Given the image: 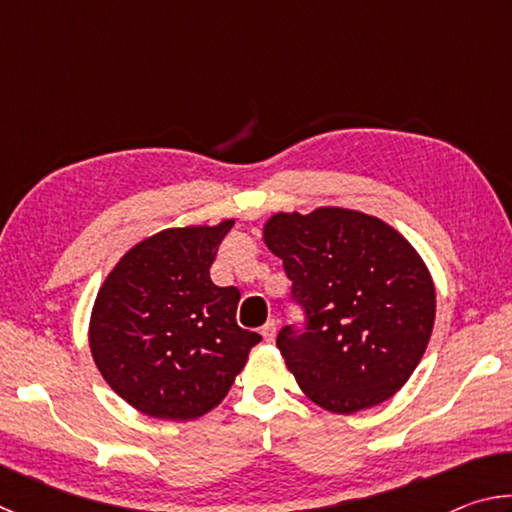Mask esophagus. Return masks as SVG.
Masks as SVG:
<instances>
[{"mask_svg": "<svg viewBox=\"0 0 512 512\" xmlns=\"http://www.w3.org/2000/svg\"><path fill=\"white\" fill-rule=\"evenodd\" d=\"M275 329H277V323H275V320H268L266 325H262V336H264V341H273V339H275Z\"/></svg>", "mask_w": 512, "mask_h": 512, "instance_id": "obj_1", "label": "esophagus"}]
</instances>
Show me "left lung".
<instances>
[{
    "mask_svg": "<svg viewBox=\"0 0 512 512\" xmlns=\"http://www.w3.org/2000/svg\"><path fill=\"white\" fill-rule=\"evenodd\" d=\"M264 241L302 309V323L280 329L277 348L309 400L350 415L400 391L436 318L431 275L409 241L343 207L275 214Z\"/></svg>",
    "mask_w": 512,
    "mask_h": 512,
    "instance_id": "left-lung-1",
    "label": "left lung"
}]
</instances>
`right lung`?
Masks as SVG:
<instances>
[{
	"label": "right lung",
	"instance_id": "obj_1",
	"mask_svg": "<svg viewBox=\"0 0 512 512\" xmlns=\"http://www.w3.org/2000/svg\"><path fill=\"white\" fill-rule=\"evenodd\" d=\"M235 221L171 228L119 259L94 302L90 348L103 379L137 411L194 420L219 404L262 336L237 325V287L210 266Z\"/></svg>",
	"mask_w": 512,
	"mask_h": 512
}]
</instances>
